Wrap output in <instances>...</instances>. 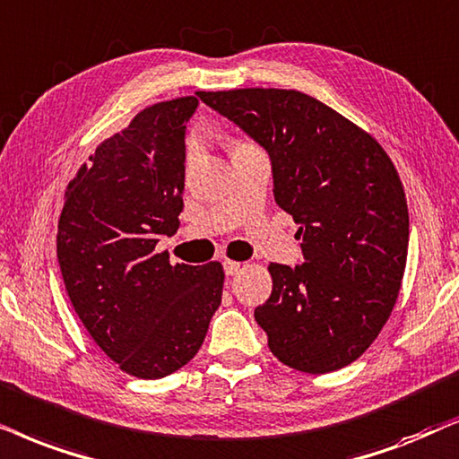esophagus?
<instances>
[{"label":"esophagus","mask_w":459,"mask_h":459,"mask_svg":"<svg viewBox=\"0 0 459 459\" xmlns=\"http://www.w3.org/2000/svg\"><path fill=\"white\" fill-rule=\"evenodd\" d=\"M241 271V262H235V260H224V273L226 277H235L237 273Z\"/></svg>","instance_id":"1"}]
</instances>
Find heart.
<instances>
[{
  "mask_svg": "<svg viewBox=\"0 0 459 459\" xmlns=\"http://www.w3.org/2000/svg\"><path fill=\"white\" fill-rule=\"evenodd\" d=\"M241 144H247V143H239L237 146H241ZM195 151V140H191V143H188V152H193Z\"/></svg>",
  "mask_w": 459,
  "mask_h": 459,
  "instance_id": "1",
  "label": "heart"
}]
</instances>
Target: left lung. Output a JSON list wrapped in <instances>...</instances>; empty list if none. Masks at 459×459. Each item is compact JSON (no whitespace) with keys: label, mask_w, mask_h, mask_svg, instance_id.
Masks as SVG:
<instances>
[{"label":"left lung","mask_w":459,"mask_h":459,"mask_svg":"<svg viewBox=\"0 0 459 459\" xmlns=\"http://www.w3.org/2000/svg\"><path fill=\"white\" fill-rule=\"evenodd\" d=\"M197 96L268 152L274 201L300 226L304 262L268 266L273 293L254 313L268 348L307 374L346 368L399 298L409 213L396 168L374 136L302 91Z\"/></svg>","instance_id":"left-lung-1"}]
</instances>
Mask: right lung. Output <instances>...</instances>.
<instances>
[{
    "instance_id": "right-lung-1",
    "label": "right lung",
    "mask_w": 459,
    "mask_h": 459,
    "mask_svg": "<svg viewBox=\"0 0 459 459\" xmlns=\"http://www.w3.org/2000/svg\"><path fill=\"white\" fill-rule=\"evenodd\" d=\"M195 96L146 107L107 138L65 191L56 252L66 293L91 340L126 374L159 380L204 344L222 300L220 262L169 264L185 191Z\"/></svg>"
}]
</instances>
